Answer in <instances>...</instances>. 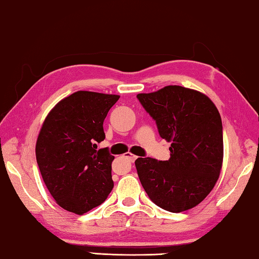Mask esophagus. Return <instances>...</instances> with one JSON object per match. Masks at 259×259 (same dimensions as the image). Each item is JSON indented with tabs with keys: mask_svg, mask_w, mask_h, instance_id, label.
<instances>
[{
	"mask_svg": "<svg viewBox=\"0 0 259 259\" xmlns=\"http://www.w3.org/2000/svg\"><path fill=\"white\" fill-rule=\"evenodd\" d=\"M125 158L127 160H130V161H134L135 159H137V156H134V155H132V153H126V156H125Z\"/></svg>",
	"mask_w": 259,
	"mask_h": 259,
	"instance_id": "esophagus-1",
	"label": "esophagus"
}]
</instances>
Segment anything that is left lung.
<instances>
[{"mask_svg": "<svg viewBox=\"0 0 259 259\" xmlns=\"http://www.w3.org/2000/svg\"><path fill=\"white\" fill-rule=\"evenodd\" d=\"M143 108L170 142V158L135 160L139 179L157 206L181 212L198 206L214 189L223 165V127L214 102L180 85L139 93Z\"/></svg>", "mask_w": 259, "mask_h": 259, "instance_id": "8db88e82", "label": "left lung"}]
</instances>
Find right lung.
Wrapping results in <instances>:
<instances>
[{
	"label": "right lung",
	"mask_w": 259,
	"mask_h": 259,
	"mask_svg": "<svg viewBox=\"0 0 259 259\" xmlns=\"http://www.w3.org/2000/svg\"><path fill=\"white\" fill-rule=\"evenodd\" d=\"M119 95L77 91L48 113L36 141L38 168L49 192L67 211L83 215L111 192L115 157L95 142L106 135L103 121Z\"/></svg>",
	"instance_id": "add662e5"
}]
</instances>
